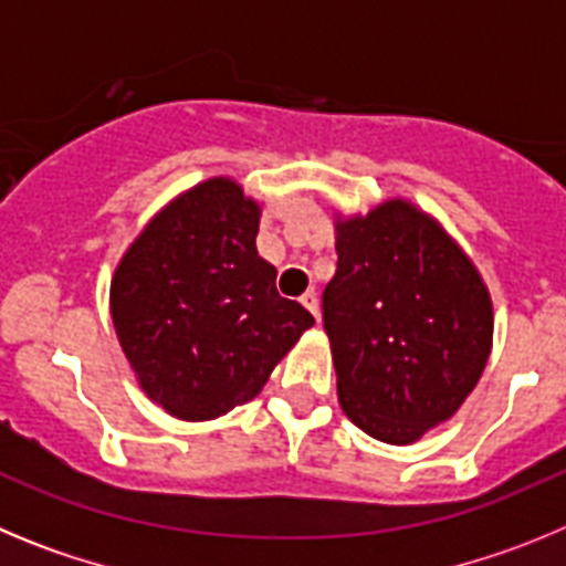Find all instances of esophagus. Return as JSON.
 <instances>
[{
  "label": "esophagus",
  "mask_w": 566,
  "mask_h": 566,
  "mask_svg": "<svg viewBox=\"0 0 566 566\" xmlns=\"http://www.w3.org/2000/svg\"><path fill=\"white\" fill-rule=\"evenodd\" d=\"M300 303H303V306H306V308H308V312H312V314H314V317H317V319H319V306H317V294H314V292H306V294H303V297H300Z\"/></svg>",
  "instance_id": "34e87169"
}]
</instances>
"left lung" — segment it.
I'll use <instances>...</instances> for the list:
<instances>
[{"mask_svg": "<svg viewBox=\"0 0 566 566\" xmlns=\"http://www.w3.org/2000/svg\"><path fill=\"white\" fill-rule=\"evenodd\" d=\"M334 249L323 326L339 405L379 442H417L462 408L488 365V286L442 223L405 198L337 214Z\"/></svg>", "mask_w": 566, "mask_h": 566, "instance_id": "obj_1", "label": "left lung"}]
</instances>
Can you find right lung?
I'll list each match as a JSON object with an SVG mask.
<instances>
[{
	"label": "right lung",
	"instance_id": "1",
	"mask_svg": "<svg viewBox=\"0 0 566 566\" xmlns=\"http://www.w3.org/2000/svg\"><path fill=\"white\" fill-rule=\"evenodd\" d=\"M260 203L234 178L195 184L149 218L109 283V314L142 391L184 422L258 397L314 317L274 289L254 247Z\"/></svg>",
	"mask_w": 566,
	"mask_h": 566
}]
</instances>
